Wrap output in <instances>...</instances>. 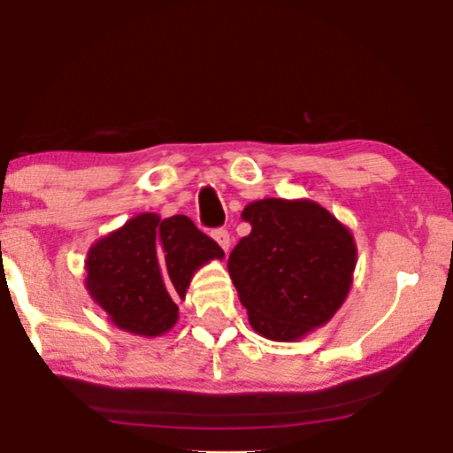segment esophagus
<instances>
[{
  "label": "esophagus",
  "instance_id": "esophagus-1",
  "mask_svg": "<svg viewBox=\"0 0 453 453\" xmlns=\"http://www.w3.org/2000/svg\"><path fill=\"white\" fill-rule=\"evenodd\" d=\"M212 238H215V241L221 244V249H223V251H227V249H230V242H232V238H230V232H227L226 227H219V230H215V232H212Z\"/></svg>",
  "mask_w": 453,
  "mask_h": 453
}]
</instances>
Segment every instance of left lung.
<instances>
[{"mask_svg": "<svg viewBox=\"0 0 453 453\" xmlns=\"http://www.w3.org/2000/svg\"><path fill=\"white\" fill-rule=\"evenodd\" d=\"M249 236L232 249L227 270L253 330L296 341L339 311L356 268L345 226L309 200H259L242 211Z\"/></svg>", "mask_w": 453, "mask_h": 453, "instance_id": "obj_1", "label": "left lung"}]
</instances>
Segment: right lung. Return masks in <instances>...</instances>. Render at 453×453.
<instances>
[{
	"label": "right lung",
	"mask_w": 453,
	"mask_h": 453,
	"mask_svg": "<svg viewBox=\"0 0 453 453\" xmlns=\"http://www.w3.org/2000/svg\"><path fill=\"white\" fill-rule=\"evenodd\" d=\"M215 257H223V249L189 217L144 212L93 244L87 289L114 326L159 336L176 324L174 300L185 298L191 274Z\"/></svg>",
	"instance_id": "obj_1"
}]
</instances>
